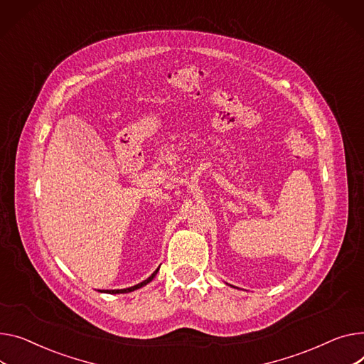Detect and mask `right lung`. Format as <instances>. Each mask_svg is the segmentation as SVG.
<instances>
[{"instance_id":"1","label":"right lung","mask_w":364,"mask_h":364,"mask_svg":"<svg viewBox=\"0 0 364 364\" xmlns=\"http://www.w3.org/2000/svg\"><path fill=\"white\" fill-rule=\"evenodd\" d=\"M158 274V269L148 278V279H144L143 282H140V284H137V285H134V287H130V288H124V289H108L107 293H109V294H119V293H130V291H134V289H137V288H140V287H143V285H146V284H149L154 278H155V275Z\"/></svg>"}]
</instances>
